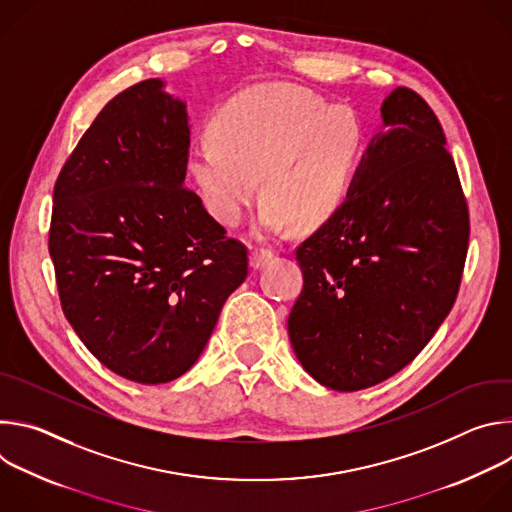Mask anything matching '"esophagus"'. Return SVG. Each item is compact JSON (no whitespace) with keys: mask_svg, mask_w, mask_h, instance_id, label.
<instances>
[{"mask_svg":"<svg viewBox=\"0 0 512 512\" xmlns=\"http://www.w3.org/2000/svg\"><path fill=\"white\" fill-rule=\"evenodd\" d=\"M271 259H273V251H271V249L257 247V249H253V253H251V267H253V269H259V267H263L265 263H269Z\"/></svg>","mask_w":512,"mask_h":512,"instance_id":"34e87169","label":"esophagus"}]
</instances>
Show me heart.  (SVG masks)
<instances>
[{
  "label": "heart",
  "instance_id": "obj_1",
  "mask_svg": "<svg viewBox=\"0 0 512 512\" xmlns=\"http://www.w3.org/2000/svg\"><path fill=\"white\" fill-rule=\"evenodd\" d=\"M364 150L356 113L306 91L265 87L231 103L198 135L188 170L223 225H239L261 178V229H314L344 202Z\"/></svg>",
  "mask_w": 512,
  "mask_h": 512
}]
</instances>
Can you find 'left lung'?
<instances>
[{
  "label": "left lung",
  "instance_id": "obj_1",
  "mask_svg": "<svg viewBox=\"0 0 512 512\" xmlns=\"http://www.w3.org/2000/svg\"><path fill=\"white\" fill-rule=\"evenodd\" d=\"M346 200L296 259L304 287L287 332L324 387L360 391L399 373L450 314L470 214L431 107L397 87Z\"/></svg>",
  "mask_w": 512,
  "mask_h": 512
}]
</instances>
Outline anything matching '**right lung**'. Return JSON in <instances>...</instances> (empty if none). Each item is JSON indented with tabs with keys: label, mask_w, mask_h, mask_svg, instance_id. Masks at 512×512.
Instances as JSON below:
<instances>
[{
	"label": "right lung",
	"mask_w": 512,
	"mask_h": 512,
	"mask_svg": "<svg viewBox=\"0 0 512 512\" xmlns=\"http://www.w3.org/2000/svg\"><path fill=\"white\" fill-rule=\"evenodd\" d=\"M162 87L141 81L103 107L56 178L48 233L66 320L141 385L192 367L249 273L247 247L184 186L186 105Z\"/></svg>",
	"instance_id": "add662e5"
}]
</instances>
